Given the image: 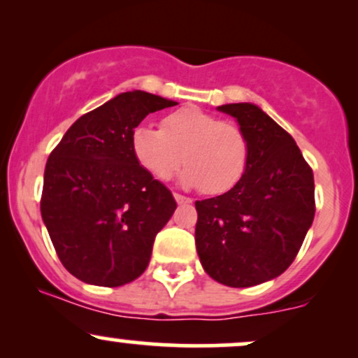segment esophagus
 I'll return each instance as SVG.
<instances>
[{
    "instance_id": "1",
    "label": "esophagus",
    "mask_w": 358,
    "mask_h": 358,
    "mask_svg": "<svg viewBox=\"0 0 358 358\" xmlns=\"http://www.w3.org/2000/svg\"><path fill=\"white\" fill-rule=\"evenodd\" d=\"M173 196H175L176 203H180V205L192 203V199H188V196H185V195H180V193H173Z\"/></svg>"
}]
</instances>
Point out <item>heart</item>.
Wrapping results in <instances>:
<instances>
[{"label": "heart", "mask_w": 358, "mask_h": 358, "mask_svg": "<svg viewBox=\"0 0 358 358\" xmlns=\"http://www.w3.org/2000/svg\"><path fill=\"white\" fill-rule=\"evenodd\" d=\"M131 151L138 165L158 180L180 178L207 195H222L237 187L249 166V141L244 131L199 108H183L162 119V131L136 126Z\"/></svg>", "instance_id": "1"}]
</instances>
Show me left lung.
I'll list each match as a JSON object with an SVG mask.
<instances>
[{
    "label": "left lung",
    "mask_w": 358,
    "mask_h": 358,
    "mask_svg": "<svg viewBox=\"0 0 358 358\" xmlns=\"http://www.w3.org/2000/svg\"><path fill=\"white\" fill-rule=\"evenodd\" d=\"M217 109L244 131L249 166L231 192L195 202L196 252L220 285L256 286L285 273L296 257L315 217L313 171L291 134L259 106Z\"/></svg>",
    "instance_id": "left-lung-1"
}]
</instances>
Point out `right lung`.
<instances>
[{
  "instance_id": "right-lung-1",
  "label": "right lung",
  "mask_w": 358,
  "mask_h": 358,
  "mask_svg": "<svg viewBox=\"0 0 358 358\" xmlns=\"http://www.w3.org/2000/svg\"><path fill=\"white\" fill-rule=\"evenodd\" d=\"M176 106L131 90L77 119L47 159L40 210L65 269L94 286L141 276L156 234L173 215L171 192L138 165L131 131Z\"/></svg>"
}]
</instances>
